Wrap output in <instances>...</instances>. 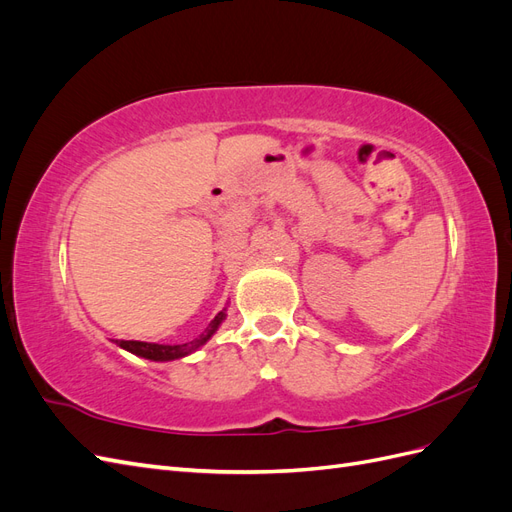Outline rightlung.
<instances>
[{"instance_id": "1", "label": "right lung", "mask_w": 512, "mask_h": 512, "mask_svg": "<svg viewBox=\"0 0 512 512\" xmlns=\"http://www.w3.org/2000/svg\"><path fill=\"white\" fill-rule=\"evenodd\" d=\"M226 320V307L222 309V312L215 316L209 327L205 329V333H200L196 339H192V342L188 344H149V342H117L119 348L128 350L136 356H141V359H147V361H158V363H164V361H175V359H183V356H188L192 352H196L200 346H205L211 335L220 329V324Z\"/></svg>"}]
</instances>
